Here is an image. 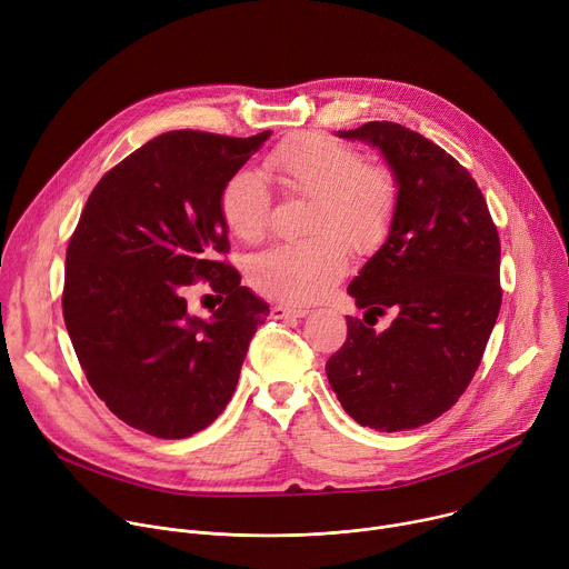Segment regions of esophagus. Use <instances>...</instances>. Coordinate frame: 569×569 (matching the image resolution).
<instances>
[{"label":"esophagus","mask_w":569,"mask_h":569,"mask_svg":"<svg viewBox=\"0 0 569 569\" xmlns=\"http://www.w3.org/2000/svg\"><path fill=\"white\" fill-rule=\"evenodd\" d=\"M308 311L306 308H297V306H283V303H274L270 308V318L274 320H283V318H303Z\"/></svg>","instance_id":"1"}]
</instances>
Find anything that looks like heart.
Segmentation results:
<instances>
[{
    "instance_id": "b5f03b06",
    "label": "heart",
    "mask_w": 569,
    "mask_h": 569,
    "mask_svg": "<svg viewBox=\"0 0 569 569\" xmlns=\"http://www.w3.org/2000/svg\"><path fill=\"white\" fill-rule=\"evenodd\" d=\"M266 168L286 197L311 199L306 233L256 253L247 277L253 290L288 303L322 297L347 270V244L356 251L379 247L395 222L399 183L383 166L329 133H303L277 144ZM222 220L238 240L258 242L270 224L272 194L261 174L236 170L220 192Z\"/></svg>"
}]
</instances>
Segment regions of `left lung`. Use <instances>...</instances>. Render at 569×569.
I'll return each mask as SVG.
<instances>
[{
    "mask_svg": "<svg viewBox=\"0 0 569 569\" xmlns=\"http://www.w3.org/2000/svg\"><path fill=\"white\" fill-rule=\"evenodd\" d=\"M340 136L377 144L399 183L390 236L347 288L363 319L392 310L396 320L377 335L347 318L327 377L360 427L418 429L481 363L501 308L499 233L472 174L429 138L386 120Z\"/></svg>",
    "mask_w": 569,
    "mask_h": 569,
    "instance_id": "1",
    "label": "left lung"
}]
</instances>
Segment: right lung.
Instances as JSON below:
<instances>
[{"label":"right lung","instance_id":"1","mask_svg":"<svg viewBox=\"0 0 569 569\" xmlns=\"http://www.w3.org/2000/svg\"><path fill=\"white\" fill-rule=\"evenodd\" d=\"M270 133L157 136L99 179L68 242L63 318L79 366L113 416L153 438L220 416L270 313L227 261L220 213L224 181ZM197 280L223 299L211 321L187 316Z\"/></svg>","mask_w":569,"mask_h":569}]
</instances>
